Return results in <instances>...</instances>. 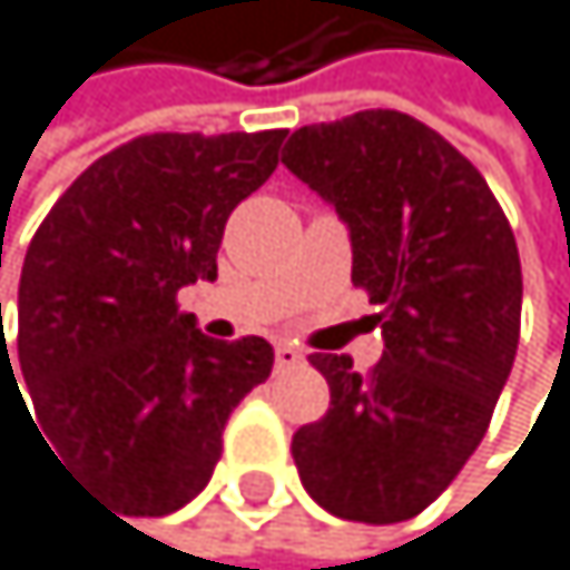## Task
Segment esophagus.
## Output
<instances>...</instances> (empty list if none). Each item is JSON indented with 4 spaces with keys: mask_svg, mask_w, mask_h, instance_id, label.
<instances>
[{
    "mask_svg": "<svg viewBox=\"0 0 570 570\" xmlns=\"http://www.w3.org/2000/svg\"><path fill=\"white\" fill-rule=\"evenodd\" d=\"M304 363V353L294 346H276V370H294Z\"/></svg>",
    "mask_w": 570,
    "mask_h": 570,
    "instance_id": "34e87169",
    "label": "esophagus"
}]
</instances>
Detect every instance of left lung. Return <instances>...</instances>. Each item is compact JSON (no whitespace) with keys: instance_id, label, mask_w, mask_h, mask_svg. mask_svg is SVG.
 <instances>
[{"instance_id":"8db88e82","label":"left lung","mask_w":570,"mask_h":570,"mask_svg":"<svg viewBox=\"0 0 570 570\" xmlns=\"http://www.w3.org/2000/svg\"><path fill=\"white\" fill-rule=\"evenodd\" d=\"M283 166L350 224L353 287L381 307L384 332L366 373L350 356H311L332 401L294 432L301 484L338 519H412L471 460L509 381L522 314L515 235L484 176L401 110L301 127Z\"/></svg>"}]
</instances>
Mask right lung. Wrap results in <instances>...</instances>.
I'll return each mask as SVG.
<instances>
[{"instance_id": "obj_1", "label": "right lung", "mask_w": 570, "mask_h": 570, "mask_svg": "<svg viewBox=\"0 0 570 570\" xmlns=\"http://www.w3.org/2000/svg\"><path fill=\"white\" fill-rule=\"evenodd\" d=\"M283 138L141 134L96 158L27 248L17 353L37 425L127 515L197 499L235 404L273 370L266 338H207L176 297L217 276L224 224L273 176Z\"/></svg>"}]
</instances>
